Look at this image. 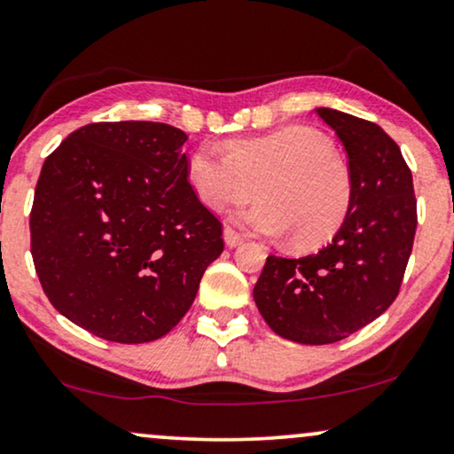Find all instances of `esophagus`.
Instances as JSON below:
<instances>
[{
	"mask_svg": "<svg viewBox=\"0 0 454 454\" xmlns=\"http://www.w3.org/2000/svg\"><path fill=\"white\" fill-rule=\"evenodd\" d=\"M223 238H225V244L229 246V248H235V246H239L241 241H244V235H241L239 231H235L233 227H225Z\"/></svg>",
	"mask_w": 454,
	"mask_h": 454,
	"instance_id": "esophagus-1",
	"label": "esophagus"
}]
</instances>
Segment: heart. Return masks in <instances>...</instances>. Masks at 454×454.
I'll return each mask as SVG.
<instances>
[{
  "label": "heart",
  "mask_w": 454,
  "mask_h": 454,
  "mask_svg": "<svg viewBox=\"0 0 454 454\" xmlns=\"http://www.w3.org/2000/svg\"><path fill=\"white\" fill-rule=\"evenodd\" d=\"M185 170L193 193L210 210L246 202L254 192L258 202L235 221L270 238L290 233L300 250L332 239L355 200L350 168L335 156L332 141L309 127L235 139L225 154L204 144L187 158Z\"/></svg>",
  "instance_id": "heart-1"
}]
</instances>
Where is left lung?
Here are the masks:
<instances>
[{
	"label": "left lung",
	"mask_w": 454,
	"mask_h": 454,
	"mask_svg": "<svg viewBox=\"0 0 454 454\" xmlns=\"http://www.w3.org/2000/svg\"><path fill=\"white\" fill-rule=\"evenodd\" d=\"M317 114L342 141L355 184L344 225L302 258L267 256L254 286L262 319L298 344H333L384 313L413 250L417 200L398 144L375 122L332 108Z\"/></svg>",
	"instance_id": "8db88e82"
}]
</instances>
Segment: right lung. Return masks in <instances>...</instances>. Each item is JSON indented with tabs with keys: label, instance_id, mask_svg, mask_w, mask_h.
<instances>
[{
	"label": "right lung",
	"instance_id": "add662e5",
	"mask_svg": "<svg viewBox=\"0 0 454 454\" xmlns=\"http://www.w3.org/2000/svg\"><path fill=\"white\" fill-rule=\"evenodd\" d=\"M187 135L164 122H91L45 158L31 254L45 296L74 325L121 344L184 319L223 223L187 181Z\"/></svg>",
	"mask_w": 454,
	"mask_h": 454
}]
</instances>
